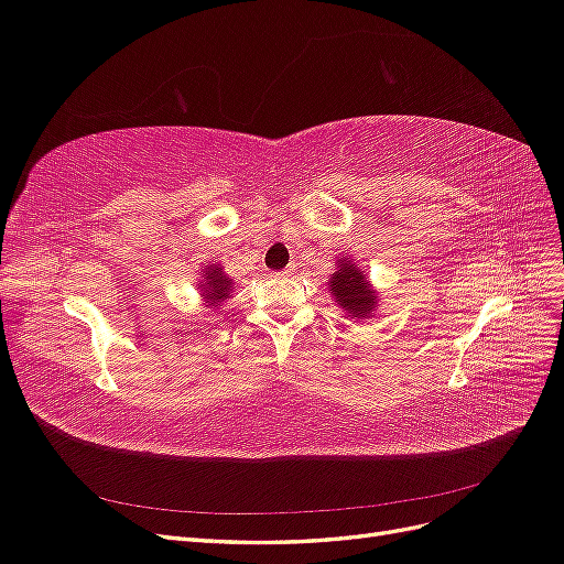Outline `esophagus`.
Segmentation results:
<instances>
[{
	"label": "esophagus",
	"instance_id": "esophagus-1",
	"mask_svg": "<svg viewBox=\"0 0 564 564\" xmlns=\"http://www.w3.org/2000/svg\"><path fill=\"white\" fill-rule=\"evenodd\" d=\"M294 272H296V265L292 263V265H289V268L284 270V275H294Z\"/></svg>",
	"mask_w": 564,
	"mask_h": 564
}]
</instances>
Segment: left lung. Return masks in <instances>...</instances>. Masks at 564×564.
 Returning a JSON list of instances; mask_svg holds the SVG:
<instances>
[{
  "label": "left lung",
  "instance_id": "8db88e82",
  "mask_svg": "<svg viewBox=\"0 0 564 564\" xmlns=\"http://www.w3.org/2000/svg\"><path fill=\"white\" fill-rule=\"evenodd\" d=\"M327 286L336 305H340L350 319H369L379 308L381 292L371 286L367 272L346 253L336 259V270L334 275H329Z\"/></svg>",
  "mask_w": 564,
  "mask_h": 564
}]
</instances>
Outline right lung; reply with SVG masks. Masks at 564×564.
I'll return each instance as SVG.
<instances>
[{
	"mask_svg": "<svg viewBox=\"0 0 564 564\" xmlns=\"http://www.w3.org/2000/svg\"><path fill=\"white\" fill-rule=\"evenodd\" d=\"M232 289H235V282H232V278L226 275L224 265L216 261L202 265L199 280H197V292L202 296L204 308L218 311L220 305H224V301H228L232 296Z\"/></svg>",
	"mask_w": 564,
	"mask_h": 564,
	"instance_id": "obj_1",
	"label": "right lung"
}]
</instances>
